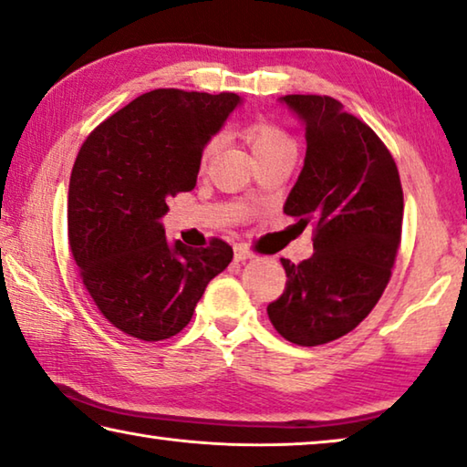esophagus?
Listing matches in <instances>:
<instances>
[{
	"instance_id": "1",
	"label": "esophagus",
	"mask_w": 467,
	"mask_h": 467,
	"mask_svg": "<svg viewBox=\"0 0 467 467\" xmlns=\"http://www.w3.org/2000/svg\"><path fill=\"white\" fill-rule=\"evenodd\" d=\"M251 257H254V254H251L249 249H245V247H234V260H236V262H247V260H251Z\"/></svg>"
}]
</instances>
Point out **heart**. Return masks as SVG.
<instances>
[{
	"label": "heart",
	"mask_w": 467,
	"mask_h": 467,
	"mask_svg": "<svg viewBox=\"0 0 467 467\" xmlns=\"http://www.w3.org/2000/svg\"><path fill=\"white\" fill-rule=\"evenodd\" d=\"M241 137L249 145V150H251V153H254L255 160L262 158V155H265V153H272L278 150H293L291 137H288L283 129L276 127V124H270L264 120L251 122V124H247V127H243ZM216 151H218V139H210L203 145L202 158H199V164H202V168L210 164V160L216 155Z\"/></svg>",
	"instance_id": "obj_1"
}]
</instances>
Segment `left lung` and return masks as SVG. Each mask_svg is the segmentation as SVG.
Wrapping results in <instances>:
<instances>
[{
	"label": "left lung",
	"instance_id": "obj_1",
	"mask_svg": "<svg viewBox=\"0 0 467 467\" xmlns=\"http://www.w3.org/2000/svg\"><path fill=\"white\" fill-rule=\"evenodd\" d=\"M306 127L307 151L285 213L314 220V255L280 260L283 295L272 327L301 347L330 343L372 312L390 280L403 222V189L379 135L328 95H285Z\"/></svg>",
	"mask_w": 467,
	"mask_h": 467
}]
</instances>
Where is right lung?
<instances>
[{
  "mask_svg": "<svg viewBox=\"0 0 467 467\" xmlns=\"http://www.w3.org/2000/svg\"><path fill=\"white\" fill-rule=\"evenodd\" d=\"M234 93L155 88L103 120L74 161L68 241L83 285L118 330L164 340L187 327L207 283L233 260L222 239L166 241L168 197L195 189L203 145L239 106Z\"/></svg>",
  "mask_w": 467,
  "mask_h": 467,
  "instance_id": "add662e5",
  "label": "right lung"
}]
</instances>
